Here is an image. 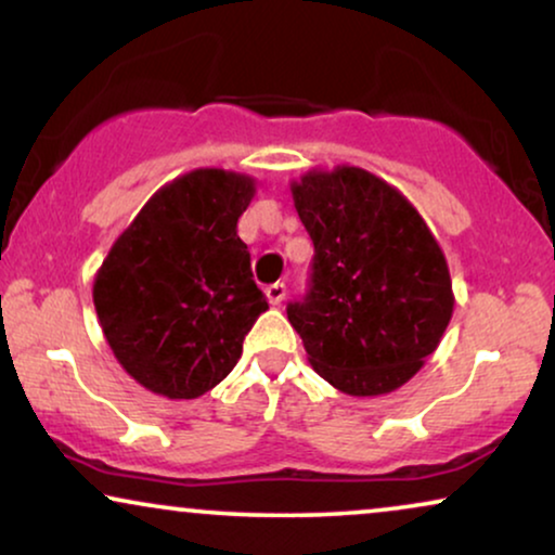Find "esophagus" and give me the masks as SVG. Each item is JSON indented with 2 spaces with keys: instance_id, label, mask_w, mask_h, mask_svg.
<instances>
[{
  "instance_id": "obj_1",
  "label": "esophagus",
  "mask_w": 555,
  "mask_h": 555,
  "mask_svg": "<svg viewBox=\"0 0 555 555\" xmlns=\"http://www.w3.org/2000/svg\"><path fill=\"white\" fill-rule=\"evenodd\" d=\"M264 298H268L270 306H280L285 300V283H272L264 287Z\"/></svg>"
}]
</instances>
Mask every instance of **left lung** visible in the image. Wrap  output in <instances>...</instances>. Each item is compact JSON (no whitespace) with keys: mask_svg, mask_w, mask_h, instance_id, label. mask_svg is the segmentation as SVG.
<instances>
[{"mask_svg":"<svg viewBox=\"0 0 555 555\" xmlns=\"http://www.w3.org/2000/svg\"><path fill=\"white\" fill-rule=\"evenodd\" d=\"M313 240V285L287 306L308 361L348 397H384L437 351L454 310L450 264L397 186L359 166L291 181Z\"/></svg>","mask_w":555,"mask_h":555,"instance_id":"1","label":"left lung"}]
</instances>
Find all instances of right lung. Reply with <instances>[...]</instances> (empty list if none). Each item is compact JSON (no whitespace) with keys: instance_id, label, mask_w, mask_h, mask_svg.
<instances>
[{"instance_id":"right-lung-1","label":"right lung","mask_w":555,"mask_h":555,"mask_svg":"<svg viewBox=\"0 0 555 555\" xmlns=\"http://www.w3.org/2000/svg\"><path fill=\"white\" fill-rule=\"evenodd\" d=\"M255 177L194 169L164 184L118 234L93 280L98 323L143 389L196 399L227 378L268 300L237 222Z\"/></svg>"}]
</instances>
